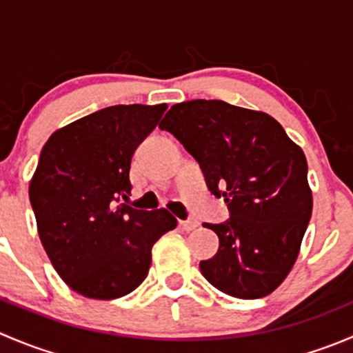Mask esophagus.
I'll return each mask as SVG.
<instances>
[{
    "instance_id": "esophagus-1",
    "label": "esophagus",
    "mask_w": 353,
    "mask_h": 353,
    "mask_svg": "<svg viewBox=\"0 0 353 353\" xmlns=\"http://www.w3.org/2000/svg\"><path fill=\"white\" fill-rule=\"evenodd\" d=\"M198 225H199L198 220H194V219L181 220V222H179V227H181V229H183V230H186V232H190V230H194Z\"/></svg>"
}]
</instances>
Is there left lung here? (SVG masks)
Listing matches in <instances>:
<instances>
[{
  "label": "left lung",
  "instance_id": "8db88e82",
  "mask_svg": "<svg viewBox=\"0 0 353 353\" xmlns=\"http://www.w3.org/2000/svg\"><path fill=\"white\" fill-rule=\"evenodd\" d=\"M196 159L210 193L230 219L205 223L219 251L199 263L203 276L227 295L259 299L285 280L312 213L307 160L272 116L223 101L172 105L159 124Z\"/></svg>",
  "mask_w": 353,
  "mask_h": 353
}]
</instances>
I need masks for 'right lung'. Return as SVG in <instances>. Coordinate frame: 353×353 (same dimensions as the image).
I'll use <instances>...</instances> for the list:
<instances>
[{
  "label": "right lung",
  "mask_w": 353,
  "mask_h": 353,
  "mask_svg": "<svg viewBox=\"0 0 353 353\" xmlns=\"http://www.w3.org/2000/svg\"><path fill=\"white\" fill-rule=\"evenodd\" d=\"M167 105H110L51 134L28 186L41 243L83 297H123L148 275L152 248L176 229L167 210L131 208L130 167Z\"/></svg>",
  "instance_id": "obj_1"
}]
</instances>
